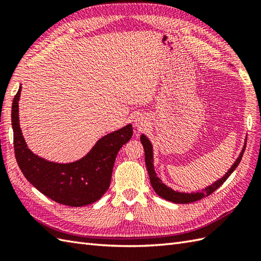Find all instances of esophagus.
Here are the masks:
<instances>
[{"label": "esophagus", "mask_w": 261, "mask_h": 261, "mask_svg": "<svg viewBox=\"0 0 261 261\" xmlns=\"http://www.w3.org/2000/svg\"><path fill=\"white\" fill-rule=\"evenodd\" d=\"M136 124H140V120L139 119L136 120Z\"/></svg>", "instance_id": "esophagus-1"}]
</instances>
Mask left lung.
Listing matches in <instances>:
<instances>
[{
    "mask_svg": "<svg viewBox=\"0 0 261 261\" xmlns=\"http://www.w3.org/2000/svg\"><path fill=\"white\" fill-rule=\"evenodd\" d=\"M140 140H141L143 148H145V162H146L149 178H150V182H151V186L153 188V191L156 192L157 195H159L162 198H165L166 201H169V202H173V203H178V204H187V203L199 201V199H202L205 196H208L210 194H212L214 191L218 190V188L221 185H222L226 179L229 178V176L232 173H233L234 169L238 167V165L240 164L242 156H243V152H245V149H246V143H247V139H246L245 146H243L242 150L239 154V157L236 159V162L233 163V165H232L231 168L223 175L222 178H220L216 181H214L212 185L206 186V187H205V190H202V192L184 193V192L174 191L173 188H170L166 184H164L163 180L157 176L156 171H154V168H153V148H152V143L150 142V140L148 139V137H146V135H141Z\"/></svg>",
    "mask_w": 261,
    "mask_h": 261,
    "instance_id": "left-lung-1",
    "label": "left lung"
}]
</instances>
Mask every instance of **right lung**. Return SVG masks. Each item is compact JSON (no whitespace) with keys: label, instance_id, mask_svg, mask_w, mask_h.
<instances>
[{"label":"right lung","instance_id":"right-lung-1","mask_svg":"<svg viewBox=\"0 0 261 261\" xmlns=\"http://www.w3.org/2000/svg\"><path fill=\"white\" fill-rule=\"evenodd\" d=\"M22 87L13 98L11 119L16 163L28 181L43 195L68 206H85L101 198L109 190L114 162L122 146L134 135L129 123L105 135L84 157L73 163H55L33 153L22 135L19 99Z\"/></svg>","mask_w":261,"mask_h":261}]
</instances>
